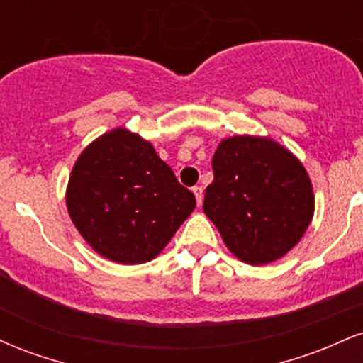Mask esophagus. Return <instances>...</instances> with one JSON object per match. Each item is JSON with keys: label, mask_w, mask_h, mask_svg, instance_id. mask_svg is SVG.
<instances>
[{"label": "esophagus", "mask_w": 363, "mask_h": 363, "mask_svg": "<svg viewBox=\"0 0 363 363\" xmlns=\"http://www.w3.org/2000/svg\"><path fill=\"white\" fill-rule=\"evenodd\" d=\"M193 193L196 196V203H198V206H201V203H203V189L199 186H196V187H193Z\"/></svg>", "instance_id": "esophagus-1"}]
</instances>
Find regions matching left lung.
Here are the masks:
<instances>
[{
    "instance_id": "1",
    "label": "left lung",
    "mask_w": 363,
    "mask_h": 363,
    "mask_svg": "<svg viewBox=\"0 0 363 363\" xmlns=\"http://www.w3.org/2000/svg\"><path fill=\"white\" fill-rule=\"evenodd\" d=\"M211 167L203 211L237 259L268 264L298 244L314 216V193L290 150L268 136L235 135L220 141Z\"/></svg>"
}]
</instances>
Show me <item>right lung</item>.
<instances>
[{"label": "right lung", "mask_w": 363, "mask_h": 363, "mask_svg": "<svg viewBox=\"0 0 363 363\" xmlns=\"http://www.w3.org/2000/svg\"><path fill=\"white\" fill-rule=\"evenodd\" d=\"M194 206V194L179 184L153 145L126 128L91 141L66 187L77 230L95 252L119 264L157 257Z\"/></svg>", "instance_id": "obj_1"}]
</instances>
